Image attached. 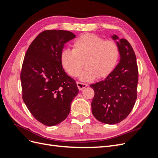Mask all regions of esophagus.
Returning <instances> with one entry per match:
<instances>
[{"label":"esophagus","instance_id":"1","mask_svg":"<svg viewBox=\"0 0 158 158\" xmlns=\"http://www.w3.org/2000/svg\"><path fill=\"white\" fill-rule=\"evenodd\" d=\"M77 86L79 89V90H82L84 88H85V87L88 86V84H83V83H81V82H77Z\"/></svg>","mask_w":158,"mask_h":158}]
</instances>
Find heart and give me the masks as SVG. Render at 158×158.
Instances as JSON below:
<instances>
[{
    "label": "heart",
    "instance_id": "1",
    "mask_svg": "<svg viewBox=\"0 0 158 158\" xmlns=\"http://www.w3.org/2000/svg\"><path fill=\"white\" fill-rule=\"evenodd\" d=\"M120 52L115 42L105 41L95 34H84L73 44V50L64 49L61 52L60 61L66 73L77 76L84 65L85 68L80 76L84 82L96 78H106L115 69Z\"/></svg>",
    "mask_w": 158,
    "mask_h": 158
}]
</instances>
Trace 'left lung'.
<instances>
[{"label":"left lung","mask_w":158,"mask_h":158,"mask_svg":"<svg viewBox=\"0 0 158 158\" xmlns=\"http://www.w3.org/2000/svg\"><path fill=\"white\" fill-rule=\"evenodd\" d=\"M111 37L118 47L119 63L103 80L90 85L95 92L92 114L97 120L108 125L120 123L131 113L137 98L138 81L136 57L132 46L115 34Z\"/></svg>","instance_id":"obj_1"}]
</instances>
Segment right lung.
Wrapping results in <instances>:
<instances>
[{
  "instance_id": "add662e5",
  "label": "right lung",
  "mask_w": 158,
  "mask_h": 158,
  "mask_svg": "<svg viewBox=\"0 0 158 158\" xmlns=\"http://www.w3.org/2000/svg\"><path fill=\"white\" fill-rule=\"evenodd\" d=\"M75 37L69 31L45 30L32 41L23 59V100L32 115L46 126L58 125L67 117L78 93L60 61L64 44Z\"/></svg>"
}]
</instances>
